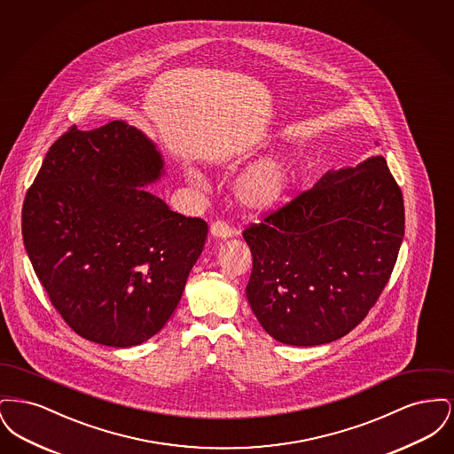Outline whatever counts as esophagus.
I'll return each instance as SVG.
<instances>
[{"mask_svg": "<svg viewBox=\"0 0 454 454\" xmlns=\"http://www.w3.org/2000/svg\"><path fill=\"white\" fill-rule=\"evenodd\" d=\"M211 235L216 238H230L235 235V228L230 226L226 221L219 219L211 224Z\"/></svg>", "mask_w": 454, "mask_h": 454, "instance_id": "obj_1", "label": "esophagus"}]
</instances>
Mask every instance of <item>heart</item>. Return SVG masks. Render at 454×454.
<instances>
[{
    "label": "heart",
    "mask_w": 454,
    "mask_h": 454,
    "mask_svg": "<svg viewBox=\"0 0 454 454\" xmlns=\"http://www.w3.org/2000/svg\"><path fill=\"white\" fill-rule=\"evenodd\" d=\"M194 184H200L199 173H189ZM289 184V165L284 158L270 156L262 160L255 167L239 178L238 195L239 200L250 209H270L281 200Z\"/></svg>",
    "instance_id": "b5f03b06"
}]
</instances>
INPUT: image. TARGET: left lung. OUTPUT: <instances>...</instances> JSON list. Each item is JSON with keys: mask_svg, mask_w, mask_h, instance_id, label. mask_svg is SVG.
<instances>
[{"mask_svg": "<svg viewBox=\"0 0 454 454\" xmlns=\"http://www.w3.org/2000/svg\"><path fill=\"white\" fill-rule=\"evenodd\" d=\"M403 233V195L383 156L325 173L243 230L254 257L252 311L282 344L344 337L381 296Z\"/></svg>", "mask_w": 454, "mask_h": 454, "instance_id": "1", "label": "left lung"}]
</instances>
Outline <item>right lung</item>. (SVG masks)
Returning <instances> with one entry per match:
<instances>
[{
  "mask_svg": "<svg viewBox=\"0 0 454 454\" xmlns=\"http://www.w3.org/2000/svg\"><path fill=\"white\" fill-rule=\"evenodd\" d=\"M161 173L154 145L126 122L71 126L27 191L28 259L52 306L87 340L132 347L152 339L204 248V219L170 211L141 189Z\"/></svg>",
  "mask_w": 454,
  "mask_h": 454,
  "instance_id": "add662e5",
  "label": "right lung"
}]
</instances>
